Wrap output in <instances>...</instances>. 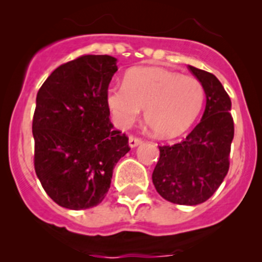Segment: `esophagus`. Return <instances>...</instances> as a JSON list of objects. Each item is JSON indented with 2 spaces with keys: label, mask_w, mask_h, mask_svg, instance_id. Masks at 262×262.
I'll list each match as a JSON object with an SVG mask.
<instances>
[{
  "label": "esophagus",
  "mask_w": 262,
  "mask_h": 262,
  "mask_svg": "<svg viewBox=\"0 0 262 262\" xmlns=\"http://www.w3.org/2000/svg\"><path fill=\"white\" fill-rule=\"evenodd\" d=\"M142 142L143 141H142L141 138H138V137H133V136L129 137V146H130L132 148L139 146V144H142Z\"/></svg>",
  "instance_id": "obj_1"
}]
</instances>
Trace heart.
<instances>
[{
	"label": "heart",
	"mask_w": 262,
	"mask_h": 262,
	"mask_svg": "<svg viewBox=\"0 0 262 262\" xmlns=\"http://www.w3.org/2000/svg\"><path fill=\"white\" fill-rule=\"evenodd\" d=\"M204 89L196 78L158 67L129 71L124 84L107 89L106 104L121 128L141 116L158 137H175L186 130L202 110Z\"/></svg>",
	"instance_id": "1"
}]
</instances>
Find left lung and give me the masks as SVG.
Returning a JSON list of instances; mask_svg holds the SVG:
<instances>
[{
  "label": "left lung",
  "instance_id": "left-lung-1",
  "mask_svg": "<svg viewBox=\"0 0 262 262\" xmlns=\"http://www.w3.org/2000/svg\"><path fill=\"white\" fill-rule=\"evenodd\" d=\"M207 96L200 123L186 138L160 146V160L152 173L156 190L163 199L180 205L207 202L229 170L234 136L231 99L213 73L189 66Z\"/></svg>",
  "mask_w": 262,
  "mask_h": 262
}]
</instances>
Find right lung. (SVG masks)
Returning a JSON list of instances; mask_svg holds the SVG:
<instances>
[{"mask_svg": "<svg viewBox=\"0 0 262 262\" xmlns=\"http://www.w3.org/2000/svg\"><path fill=\"white\" fill-rule=\"evenodd\" d=\"M116 59L86 54L59 66L41 84L33 118L34 167L58 205L81 210L104 200L128 137L110 121L106 92Z\"/></svg>", "mask_w": 262, "mask_h": 262, "instance_id": "add662e5", "label": "right lung"}]
</instances>
